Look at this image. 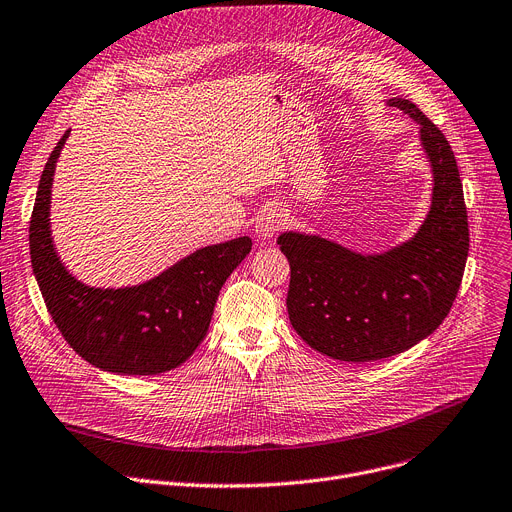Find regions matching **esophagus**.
I'll return each instance as SVG.
<instances>
[{
  "instance_id": "34e87169",
  "label": "esophagus",
  "mask_w": 512,
  "mask_h": 512,
  "mask_svg": "<svg viewBox=\"0 0 512 512\" xmlns=\"http://www.w3.org/2000/svg\"><path fill=\"white\" fill-rule=\"evenodd\" d=\"M286 214L280 208H267L257 220V234L261 238H274L286 226Z\"/></svg>"
}]
</instances>
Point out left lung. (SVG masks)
Listing matches in <instances>:
<instances>
[{
  "label": "left lung",
  "instance_id": "left-lung-1",
  "mask_svg": "<svg viewBox=\"0 0 512 512\" xmlns=\"http://www.w3.org/2000/svg\"><path fill=\"white\" fill-rule=\"evenodd\" d=\"M420 123L432 166V206L410 241L360 255L327 238L284 232L290 263L288 317L313 350L344 362H372L410 350L449 315L469 253L467 210L455 154L412 100L391 98Z\"/></svg>",
  "mask_w": 512,
  "mask_h": 512
}]
</instances>
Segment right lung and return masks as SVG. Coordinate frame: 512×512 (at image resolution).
I'll list each match as a JSON object with an SVG mask.
<instances>
[{"instance_id":"add662e5","label":"right lung","mask_w":512,"mask_h":512,"mask_svg":"<svg viewBox=\"0 0 512 512\" xmlns=\"http://www.w3.org/2000/svg\"><path fill=\"white\" fill-rule=\"evenodd\" d=\"M63 133L39 181L30 216V259L63 339L92 366L117 374H158L181 366L208 333L220 288L249 251L251 238L203 247L160 276L131 288H90L59 261L49 226L55 162Z\"/></svg>"}]
</instances>
